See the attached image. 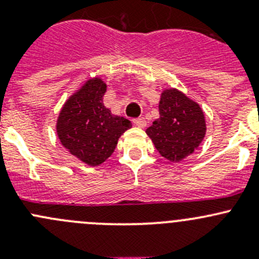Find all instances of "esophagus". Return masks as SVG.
<instances>
[{
	"mask_svg": "<svg viewBox=\"0 0 259 259\" xmlns=\"http://www.w3.org/2000/svg\"><path fill=\"white\" fill-rule=\"evenodd\" d=\"M133 122H134L138 127H145L146 126V121H145L144 117H138V119H134L133 120Z\"/></svg>",
	"mask_w": 259,
	"mask_h": 259,
	"instance_id": "esophagus-1",
	"label": "esophagus"
}]
</instances>
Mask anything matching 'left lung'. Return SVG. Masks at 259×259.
Masks as SVG:
<instances>
[{"label":"left lung","mask_w":259,"mask_h":259,"mask_svg":"<svg viewBox=\"0 0 259 259\" xmlns=\"http://www.w3.org/2000/svg\"><path fill=\"white\" fill-rule=\"evenodd\" d=\"M205 130L199 104L178 89H165L159 101V119L146 129V134L161 156L177 163L197 150Z\"/></svg>","instance_id":"1"}]
</instances>
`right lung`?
<instances>
[{
    "label": "right lung",
    "instance_id": "add662e5",
    "mask_svg": "<svg viewBox=\"0 0 259 259\" xmlns=\"http://www.w3.org/2000/svg\"><path fill=\"white\" fill-rule=\"evenodd\" d=\"M105 93L103 79H89L67 99L56 121L57 137L64 148L91 166L104 163L114 153L119 138L132 127L129 120L104 106Z\"/></svg>",
    "mask_w": 259,
    "mask_h": 259
}]
</instances>
